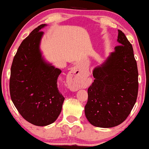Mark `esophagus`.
<instances>
[{
	"mask_svg": "<svg viewBox=\"0 0 149 149\" xmlns=\"http://www.w3.org/2000/svg\"><path fill=\"white\" fill-rule=\"evenodd\" d=\"M79 70L77 68H74L71 72L70 79L68 81L69 88L72 91H77L80 88V84L79 83Z\"/></svg>",
	"mask_w": 149,
	"mask_h": 149,
	"instance_id": "obj_1",
	"label": "esophagus"
}]
</instances>
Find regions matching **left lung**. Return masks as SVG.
Listing matches in <instances>:
<instances>
[{"instance_id":"obj_1","label":"left lung","mask_w":149,"mask_h":149,"mask_svg":"<svg viewBox=\"0 0 149 149\" xmlns=\"http://www.w3.org/2000/svg\"><path fill=\"white\" fill-rule=\"evenodd\" d=\"M118 31L119 45L93 70L95 79L88 89L85 115L95 127L120 125L129 116L137 100L138 70L133 49L125 34Z\"/></svg>"}]
</instances>
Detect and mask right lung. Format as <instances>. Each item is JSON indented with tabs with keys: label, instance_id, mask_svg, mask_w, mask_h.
I'll use <instances>...</instances> for the list:
<instances>
[{
	"label": "right lung",
	"instance_id": "1",
	"mask_svg": "<svg viewBox=\"0 0 149 149\" xmlns=\"http://www.w3.org/2000/svg\"><path fill=\"white\" fill-rule=\"evenodd\" d=\"M42 24L22 41L14 57L10 79L12 102L24 119L38 126L54 123L64 97L58 88L61 70L45 61L40 49L46 26Z\"/></svg>",
	"mask_w": 149,
	"mask_h": 149
}]
</instances>
